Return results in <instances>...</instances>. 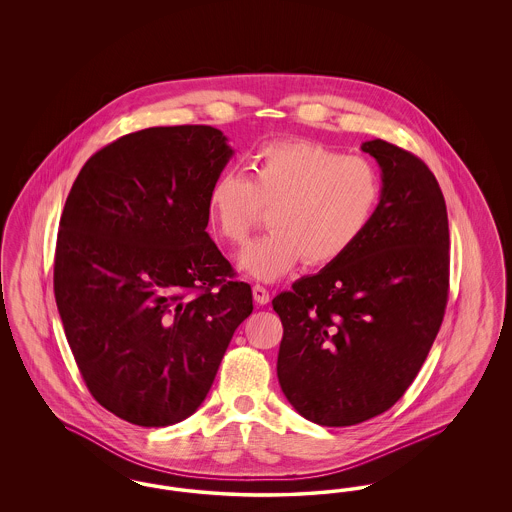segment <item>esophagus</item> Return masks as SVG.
<instances>
[{
  "label": "esophagus",
  "mask_w": 512,
  "mask_h": 512,
  "mask_svg": "<svg viewBox=\"0 0 512 512\" xmlns=\"http://www.w3.org/2000/svg\"><path fill=\"white\" fill-rule=\"evenodd\" d=\"M253 299H255L259 305H267L268 301H270V293H268L265 286L255 284V286H253Z\"/></svg>",
  "instance_id": "1"
}]
</instances>
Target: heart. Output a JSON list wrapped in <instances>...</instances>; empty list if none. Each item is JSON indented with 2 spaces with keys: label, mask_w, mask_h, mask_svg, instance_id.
<instances>
[{
  "label": "heart",
  "mask_w": 512,
  "mask_h": 512,
  "mask_svg": "<svg viewBox=\"0 0 512 512\" xmlns=\"http://www.w3.org/2000/svg\"><path fill=\"white\" fill-rule=\"evenodd\" d=\"M249 176L224 171L207 194V217L224 242L244 245L270 211L272 232L245 247L238 267L274 282L297 267H324L363 240L382 201V176L365 157L309 140L259 149Z\"/></svg>",
  "instance_id": "1"
}]
</instances>
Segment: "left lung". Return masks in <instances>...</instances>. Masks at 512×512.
I'll list each match as a JSON object with an SVG mask.
<instances>
[{
    "label": "left lung",
    "mask_w": 512,
    "mask_h": 512,
    "mask_svg": "<svg viewBox=\"0 0 512 512\" xmlns=\"http://www.w3.org/2000/svg\"><path fill=\"white\" fill-rule=\"evenodd\" d=\"M361 149L382 171V201L363 240L272 299L284 326L280 388L320 426H353L395 405L447 305L449 224L436 176L384 140Z\"/></svg>",
    "instance_id": "1"
}]
</instances>
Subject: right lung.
<instances>
[{
    "mask_svg": "<svg viewBox=\"0 0 512 512\" xmlns=\"http://www.w3.org/2000/svg\"><path fill=\"white\" fill-rule=\"evenodd\" d=\"M232 155L213 126H153L99 149L67 197L57 309L88 390L126 422L194 414L253 311L207 234V194Z\"/></svg>",
    "mask_w": 512,
    "mask_h": 512,
    "instance_id": "1",
    "label": "right lung"
}]
</instances>
